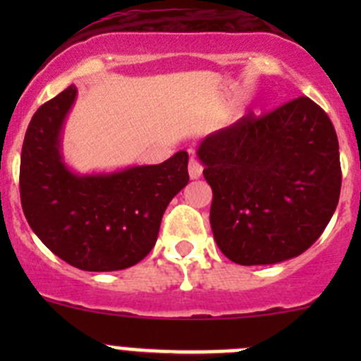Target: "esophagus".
Listing matches in <instances>:
<instances>
[{"label":"esophagus","mask_w":361,"mask_h":361,"mask_svg":"<svg viewBox=\"0 0 361 361\" xmlns=\"http://www.w3.org/2000/svg\"><path fill=\"white\" fill-rule=\"evenodd\" d=\"M188 174H190L192 180H197V178H201L202 166L195 157H190V160H188Z\"/></svg>","instance_id":"34e87169"}]
</instances>
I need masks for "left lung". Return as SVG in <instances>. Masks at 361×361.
Wrapping results in <instances>:
<instances>
[{
  "mask_svg": "<svg viewBox=\"0 0 361 361\" xmlns=\"http://www.w3.org/2000/svg\"><path fill=\"white\" fill-rule=\"evenodd\" d=\"M197 157L213 190L214 241L239 265L298 257L337 207V134L329 115L305 96L262 116L250 111L209 134Z\"/></svg>",
  "mask_w": 361,
  "mask_h": 361,
  "instance_id": "8db88e82",
  "label": "left lung"
}]
</instances>
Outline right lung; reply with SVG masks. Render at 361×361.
Instances as JSON below:
<instances>
[{
  "instance_id": "obj_1",
  "label": "right lung",
  "mask_w": 361,
  "mask_h": 361,
  "mask_svg": "<svg viewBox=\"0 0 361 361\" xmlns=\"http://www.w3.org/2000/svg\"><path fill=\"white\" fill-rule=\"evenodd\" d=\"M75 97L69 85L32 115L20 155V202L32 232L69 265L122 271L155 246L167 204L188 183V154L118 173L75 174L61 155V130Z\"/></svg>"
}]
</instances>
